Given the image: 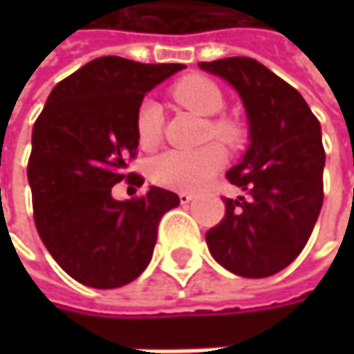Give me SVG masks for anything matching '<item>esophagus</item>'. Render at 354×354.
Instances as JSON below:
<instances>
[{
	"label": "esophagus",
	"instance_id": "obj_1",
	"mask_svg": "<svg viewBox=\"0 0 354 354\" xmlns=\"http://www.w3.org/2000/svg\"><path fill=\"white\" fill-rule=\"evenodd\" d=\"M193 193H179V201H181V205H187V203H191L193 201Z\"/></svg>",
	"mask_w": 354,
	"mask_h": 354
}]
</instances>
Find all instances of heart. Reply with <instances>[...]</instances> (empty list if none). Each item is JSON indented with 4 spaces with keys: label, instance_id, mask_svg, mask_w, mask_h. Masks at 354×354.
Segmentation results:
<instances>
[{
    "label": "heart",
    "instance_id": "b5f03b06",
    "mask_svg": "<svg viewBox=\"0 0 354 354\" xmlns=\"http://www.w3.org/2000/svg\"><path fill=\"white\" fill-rule=\"evenodd\" d=\"M177 102L195 110L201 116H216L225 108L223 90L207 76H185L173 86ZM163 110L157 100L145 98L136 112V136L143 149L156 147L161 140ZM218 138L226 143L240 140V128L230 120H212L207 129V138ZM226 153L218 143H207L198 149H169L149 163V179L159 187L173 191H197L212 179L223 167Z\"/></svg>",
    "mask_w": 354,
    "mask_h": 354
}]
</instances>
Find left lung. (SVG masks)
Returning a JSON list of instances; mask_svg holds the SVG:
<instances>
[{
    "instance_id": "obj_1",
    "label": "left lung",
    "mask_w": 354,
    "mask_h": 354,
    "mask_svg": "<svg viewBox=\"0 0 354 354\" xmlns=\"http://www.w3.org/2000/svg\"><path fill=\"white\" fill-rule=\"evenodd\" d=\"M230 82L250 124V145L226 177L246 197L223 198L225 218L207 232L212 258L242 278H268L304 250L323 205L319 120L286 80L248 57L198 62Z\"/></svg>"
}]
</instances>
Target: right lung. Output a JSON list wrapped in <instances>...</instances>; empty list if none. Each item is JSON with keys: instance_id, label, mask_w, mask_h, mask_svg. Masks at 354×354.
<instances>
[{"instance_id": "obj_1", "label": "right lung", "mask_w": 354, "mask_h": 354, "mask_svg": "<svg viewBox=\"0 0 354 354\" xmlns=\"http://www.w3.org/2000/svg\"><path fill=\"white\" fill-rule=\"evenodd\" d=\"M185 68L100 57L61 80L48 94L31 138L27 179L37 232L50 256L76 281L122 288L147 268L161 216L179 205L151 187L143 197L116 201L112 187L138 156L136 112L145 92Z\"/></svg>"}]
</instances>
